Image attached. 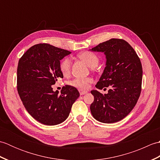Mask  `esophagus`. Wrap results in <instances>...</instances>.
<instances>
[{
    "instance_id": "esophagus-1",
    "label": "esophagus",
    "mask_w": 160,
    "mask_h": 160,
    "mask_svg": "<svg viewBox=\"0 0 160 160\" xmlns=\"http://www.w3.org/2000/svg\"><path fill=\"white\" fill-rule=\"evenodd\" d=\"M79 92H80V94L81 95V96H82V95L87 93V91H83V90H81V89H79Z\"/></svg>"
}]
</instances>
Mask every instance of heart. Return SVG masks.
I'll list each match as a JSON object with an SVG mask.
<instances>
[{"mask_svg":"<svg viewBox=\"0 0 160 160\" xmlns=\"http://www.w3.org/2000/svg\"><path fill=\"white\" fill-rule=\"evenodd\" d=\"M78 58L82 60L88 66L90 67H96L99 63L100 59L96 53L85 51L78 55ZM60 70L64 76H67L71 72V60L69 58L66 57L63 58L60 62ZM93 78L90 77L88 78H75L69 81L68 84L70 86L78 88L81 90L87 89L89 87V84L93 82Z\"/></svg>","mask_w":160,"mask_h":160,"instance_id":"b5f03b06","label":"heart"}]
</instances>
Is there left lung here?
I'll return each mask as SVG.
<instances>
[{"mask_svg":"<svg viewBox=\"0 0 160 160\" xmlns=\"http://www.w3.org/2000/svg\"><path fill=\"white\" fill-rule=\"evenodd\" d=\"M104 52L106 67L96 85L108 93H91L94 101L90 109L93 118L103 123H114L124 118L136 104L142 90V67L134 49L123 39L111 38L91 49Z\"/></svg>","mask_w":160,"mask_h":160,"instance_id":"1","label":"left lung"}]
</instances>
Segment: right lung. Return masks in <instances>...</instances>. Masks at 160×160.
I'll return each instance as SVG.
<instances>
[{
    "label": "right lung",
    "mask_w": 160,
    "mask_h": 160,
    "mask_svg": "<svg viewBox=\"0 0 160 160\" xmlns=\"http://www.w3.org/2000/svg\"><path fill=\"white\" fill-rule=\"evenodd\" d=\"M71 52L47 43L33 45L18 61L17 90L24 107L40 123L53 126L68 118L80 93L76 87L64 86L54 92L55 84L63 74L60 70V60Z\"/></svg>",
    "instance_id": "add662e5"
}]
</instances>
